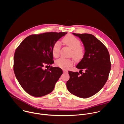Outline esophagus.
<instances>
[{
    "mask_svg": "<svg viewBox=\"0 0 124 124\" xmlns=\"http://www.w3.org/2000/svg\"><path fill=\"white\" fill-rule=\"evenodd\" d=\"M63 72H64V73H68V72L67 71V70H63Z\"/></svg>",
    "mask_w": 124,
    "mask_h": 124,
    "instance_id": "1",
    "label": "esophagus"
}]
</instances>
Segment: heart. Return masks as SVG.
Listing matches in <instances>:
<instances>
[{
	"label": "heart",
	"instance_id": "b5f03b06",
	"mask_svg": "<svg viewBox=\"0 0 124 124\" xmlns=\"http://www.w3.org/2000/svg\"><path fill=\"white\" fill-rule=\"evenodd\" d=\"M63 42L73 49V56L75 59H80L83 56L84 49L80 46L81 42L79 39L73 35H68L64 38ZM60 46L61 44L59 41L56 42L53 46L52 48V54L55 57H57L59 54ZM55 64L58 67L62 69H67L72 66L73 62L70 59L61 57L56 60Z\"/></svg>",
	"mask_w": 124,
	"mask_h": 124
}]
</instances>
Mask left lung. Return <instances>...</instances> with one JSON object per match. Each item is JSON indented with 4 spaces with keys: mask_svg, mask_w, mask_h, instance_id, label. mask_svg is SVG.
Segmentation results:
<instances>
[{
    "mask_svg": "<svg viewBox=\"0 0 124 124\" xmlns=\"http://www.w3.org/2000/svg\"><path fill=\"white\" fill-rule=\"evenodd\" d=\"M73 34L80 39L85 54L76 66L80 70L79 72L81 75L78 72L69 71L70 79L67 88L72 94L87 98L98 93L107 82L111 66L110 56L107 48L94 35Z\"/></svg>",
    "mask_w": 124,
    "mask_h": 124,
    "instance_id": "obj_1",
    "label": "left lung"
}]
</instances>
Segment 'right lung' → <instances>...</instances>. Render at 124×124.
I'll return each instance as SVG.
<instances>
[{"label":"right lung","mask_w":124,"mask_h":124,"mask_svg":"<svg viewBox=\"0 0 124 124\" xmlns=\"http://www.w3.org/2000/svg\"><path fill=\"white\" fill-rule=\"evenodd\" d=\"M67 32H46L31 35L25 38L15 51L14 71L23 90L29 95L40 97L51 93L63 74L61 68L46 64L54 63L52 48Z\"/></svg>","instance_id":"add662e5"}]
</instances>
